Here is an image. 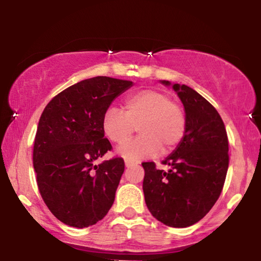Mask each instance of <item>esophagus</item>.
<instances>
[{
	"mask_svg": "<svg viewBox=\"0 0 261 261\" xmlns=\"http://www.w3.org/2000/svg\"><path fill=\"white\" fill-rule=\"evenodd\" d=\"M124 165H126L127 169H129V167H133V166L137 165V163L130 162V160H124Z\"/></svg>",
	"mask_w": 261,
	"mask_h": 261,
	"instance_id": "34e87169",
	"label": "esophagus"
}]
</instances>
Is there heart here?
I'll list each match as a JSON object with an SVG mask.
<instances>
[{"label":"heart","instance_id":"b5f03b06","mask_svg":"<svg viewBox=\"0 0 261 261\" xmlns=\"http://www.w3.org/2000/svg\"><path fill=\"white\" fill-rule=\"evenodd\" d=\"M135 128L140 137L116 151L130 162L173 151L187 133V114L165 92L144 89L124 99L123 112L110 107L102 117L103 133L115 144L127 141Z\"/></svg>","mask_w":261,"mask_h":261}]
</instances>
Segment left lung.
Segmentation results:
<instances>
[{"mask_svg": "<svg viewBox=\"0 0 261 261\" xmlns=\"http://www.w3.org/2000/svg\"><path fill=\"white\" fill-rule=\"evenodd\" d=\"M160 83L170 87L169 81ZM187 114V133L164 160L169 171L142 163V190L153 216L169 227L185 228L202 220L222 191L229 164L228 138L217 110L185 84H172Z\"/></svg>", "mask_w": 261, "mask_h": 261, "instance_id": "obj_1", "label": "left lung"}]
</instances>
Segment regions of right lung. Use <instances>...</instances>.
Returning <instances> with one entry per match:
<instances>
[{
  "label": "right lung",
  "instance_id": "add662e5",
  "mask_svg": "<svg viewBox=\"0 0 261 261\" xmlns=\"http://www.w3.org/2000/svg\"><path fill=\"white\" fill-rule=\"evenodd\" d=\"M130 87V81L89 78L53 97L41 114L33 148L38 188L47 208L67 226H92L112 208L123 159L95 162L112 149L102 130L103 114Z\"/></svg>",
  "mask_w": 261,
  "mask_h": 261
}]
</instances>
